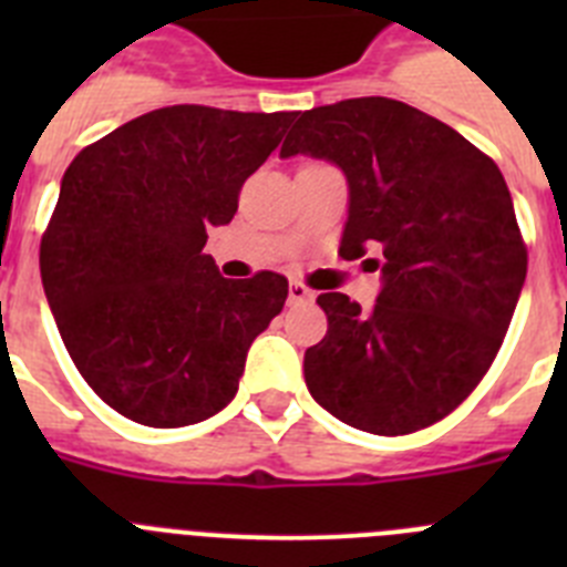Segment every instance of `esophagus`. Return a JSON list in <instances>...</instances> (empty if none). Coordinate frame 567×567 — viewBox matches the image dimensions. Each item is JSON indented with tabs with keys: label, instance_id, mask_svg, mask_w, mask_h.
I'll use <instances>...</instances> for the list:
<instances>
[{
	"label": "esophagus",
	"instance_id": "esophagus-1",
	"mask_svg": "<svg viewBox=\"0 0 567 567\" xmlns=\"http://www.w3.org/2000/svg\"><path fill=\"white\" fill-rule=\"evenodd\" d=\"M309 300H315L312 289L303 287L300 280H292L289 284V303H309Z\"/></svg>",
	"mask_w": 567,
	"mask_h": 567
}]
</instances>
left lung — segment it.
<instances>
[{"label": "left lung", "mask_w": 567, "mask_h": 567, "mask_svg": "<svg viewBox=\"0 0 567 567\" xmlns=\"http://www.w3.org/2000/svg\"><path fill=\"white\" fill-rule=\"evenodd\" d=\"M338 164L340 255L380 269L372 312L320 295L329 329L303 354L309 394L346 425L398 437L454 412L497 358L528 272L499 167L434 115L383 96L307 110L280 158Z\"/></svg>", "instance_id": "obj_1"}]
</instances>
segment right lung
I'll use <instances>...</instances> for the list:
<instances>
[{
	"label": "right lung",
	"mask_w": 567,
	"mask_h": 567,
	"mask_svg": "<svg viewBox=\"0 0 567 567\" xmlns=\"http://www.w3.org/2000/svg\"><path fill=\"white\" fill-rule=\"evenodd\" d=\"M292 118L173 104L70 162L39 249L42 287L82 378L127 420L202 423L238 392L289 284L224 278L204 244Z\"/></svg>",
	"instance_id": "right-lung-1"
}]
</instances>
